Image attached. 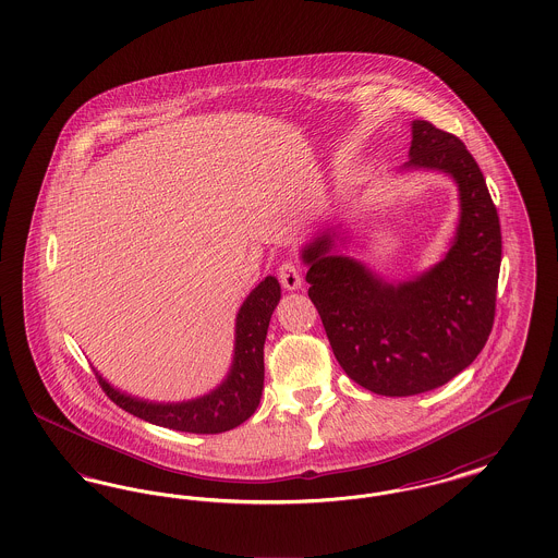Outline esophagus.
<instances>
[{
  "mask_svg": "<svg viewBox=\"0 0 558 558\" xmlns=\"http://www.w3.org/2000/svg\"><path fill=\"white\" fill-rule=\"evenodd\" d=\"M278 278H280V284L287 289V291H296L301 289V267L296 266L294 262H284L280 269H278Z\"/></svg>",
  "mask_w": 558,
  "mask_h": 558,
  "instance_id": "obj_1",
  "label": "esophagus"
}]
</instances>
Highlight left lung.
Masks as SVG:
<instances>
[{
    "label": "left lung",
    "instance_id": "left-lung-1",
    "mask_svg": "<svg viewBox=\"0 0 558 558\" xmlns=\"http://www.w3.org/2000/svg\"><path fill=\"white\" fill-rule=\"evenodd\" d=\"M405 167L444 171L460 190V223L437 266L389 284L335 255V234L303 248L307 294L337 362L351 380L389 398L437 389L473 364L494 326L502 262L498 211L464 142L414 121Z\"/></svg>",
    "mask_w": 558,
    "mask_h": 558
}]
</instances>
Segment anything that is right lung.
<instances>
[{
    "instance_id": "right-lung-1",
    "label": "right lung",
    "mask_w": 558,
    "mask_h": 558,
    "mask_svg": "<svg viewBox=\"0 0 558 558\" xmlns=\"http://www.w3.org/2000/svg\"><path fill=\"white\" fill-rule=\"evenodd\" d=\"M280 301V284L267 276L257 289L244 299L236 316L234 362L228 378L209 396L182 403H155L125 396L110 387L96 372L102 391L119 408L153 425L213 435L236 428L253 416L264 391V345L269 318Z\"/></svg>"
}]
</instances>
